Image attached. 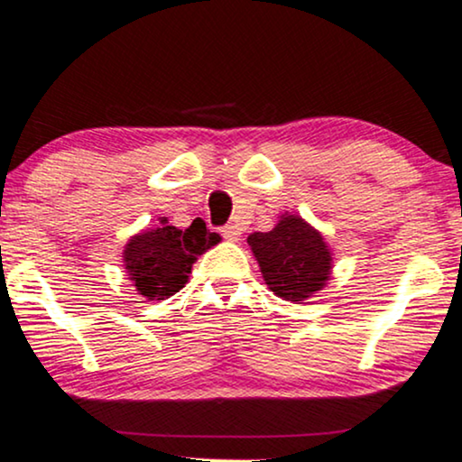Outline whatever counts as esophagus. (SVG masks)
Returning a JSON list of instances; mask_svg holds the SVG:
<instances>
[{
  "mask_svg": "<svg viewBox=\"0 0 462 462\" xmlns=\"http://www.w3.org/2000/svg\"><path fill=\"white\" fill-rule=\"evenodd\" d=\"M221 235H224V238H227V241H238V236H241V227L236 224L224 226L221 227Z\"/></svg>",
  "mask_w": 462,
  "mask_h": 462,
  "instance_id": "34e87169",
  "label": "esophagus"
}]
</instances>
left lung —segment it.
Returning a JSON list of instances; mask_svg holds the SVG:
<instances>
[{
    "instance_id": "obj_1",
    "label": "left lung",
    "mask_w": 462,
    "mask_h": 462,
    "mask_svg": "<svg viewBox=\"0 0 462 462\" xmlns=\"http://www.w3.org/2000/svg\"><path fill=\"white\" fill-rule=\"evenodd\" d=\"M247 243L266 285L283 300H305L328 282L330 251L322 235L296 215H283L271 232H254Z\"/></svg>"
}]
</instances>
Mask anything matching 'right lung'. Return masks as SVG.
<instances>
[{"instance_id":"add662e5","label":"right lung","mask_w":462,"mask_h":462,"mask_svg":"<svg viewBox=\"0 0 462 462\" xmlns=\"http://www.w3.org/2000/svg\"><path fill=\"white\" fill-rule=\"evenodd\" d=\"M221 241L217 232L207 230L200 217L188 230L160 226L140 232L125 245V268L136 290L149 300H163L185 288L198 255Z\"/></svg>"}]
</instances>
